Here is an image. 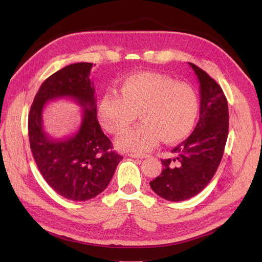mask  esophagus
<instances>
[{"mask_svg":"<svg viewBox=\"0 0 262 262\" xmlns=\"http://www.w3.org/2000/svg\"><path fill=\"white\" fill-rule=\"evenodd\" d=\"M129 157H133V158H146L148 157V155H143V154H135V153H130L128 154Z\"/></svg>","mask_w":262,"mask_h":262,"instance_id":"obj_1","label":"esophagus"}]
</instances>
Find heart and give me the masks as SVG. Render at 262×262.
<instances>
[{
	"label": "heart",
	"instance_id": "heart-1",
	"mask_svg": "<svg viewBox=\"0 0 262 262\" xmlns=\"http://www.w3.org/2000/svg\"><path fill=\"white\" fill-rule=\"evenodd\" d=\"M119 92L104 94L98 117L113 135L125 133L138 117L140 125L118 139L119 148L146 152L160 140L176 143L193 129L200 113L195 90L159 73H139L124 78Z\"/></svg>",
	"mask_w": 262,
	"mask_h": 262
}]
</instances>
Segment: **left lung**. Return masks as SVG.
Wrapping results in <instances>:
<instances>
[{
	"mask_svg": "<svg viewBox=\"0 0 262 262\" xmlns=\"http://www.w3.org/2000/svg\"><path fill=\"white\" fill-rule=\"evenodd\" d=\"M189 64L200 81V120L193 133L171 150L173 156L161 159V174L149 182L156 194L172 202L193 198L208 185L228 136V105L222 88L201 68Z\"/></svg>",
	"mask_w": 262,
	"mask_h": 262,
	"instance_id": "1",
	"label": "left lung"
}]
</instances>
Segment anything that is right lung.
<instances>
[{
    "label": "right lung",
    "instance_id": "1",
    "mask_svg": "<svg viewBox=\"0 0 262 262\" xmlns=\"http://www.w3.org/2000/svg\"><path fill=\"white\" fill-rule=\"evenodd\" d=\"M92 63L69 64L40 86L29 115L30 145L48 185L71 201H88L103 192L123 156L113 150L96 116ZM70 97L83 107L81 127L63 141L51 140L42 128V110L49 101Z\"/></svg>",
    "mask_w": 262,
    "mask_h": 262
}]
</instances>
